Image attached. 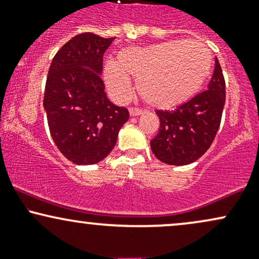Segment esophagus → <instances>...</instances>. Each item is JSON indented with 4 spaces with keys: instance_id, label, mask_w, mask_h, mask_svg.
<instances>
[{
    "instance_id": "esophagus-1",
    "label": "esophagus",
    "mask_w": 259,
    "mask_h": 259,
    "mask_svg": "<svg viewBox=\"0 0 259 259\" xmlns=\"http://www.w3.org/2000/svg\"><path fill=\"white\" fill-rule=\"evenodd\" d=\"M129 112H130V115H132V117H136V115L144 114L145 109L138 108V107H132V108L129 109Z\"/></svg>"
}]
</instances>
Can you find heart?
Wrapping results in <instances>:
<instances>
[{
  "instance_id": "1",
  "label": "heart",
  "mask_w": 259,
  "mask_h": 259,
  "mask_svg": "<svg viewBox=\"0 0 259 259\" xmlns=\"http://www.w3.org/2000/svg\"><path fill=\"white\" fill-rule=\"evenodd\" d=\"M212 53L201 41L171 40L118 52L115 62L103 68L107 89L114 99L132 92L129 79H138L141 99L157 108L169 109L194 97L210 73Z\"/></svg>"
}]
</instances>
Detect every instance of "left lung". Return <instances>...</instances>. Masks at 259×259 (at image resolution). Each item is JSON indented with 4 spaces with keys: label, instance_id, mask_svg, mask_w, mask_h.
<instances>
[{
    "label": "left lung",
    "instance_id": "obj_1",
    "mask_svg": "<svg viewBox=\"0 0 259 259\" xmlns=\"http://www.w3.org/2000/svg\"><path fill=\"white\" fill-rule=\"evenodd\" d=\"M225 103V80L218 58L207 90L178 106L174 111L157 109L159 130L151 148L160 162L186 165L203 156L218 133Z\"/></svg>",
    "mask_w": 259,
    "mask_h": 259
}]
</instances>
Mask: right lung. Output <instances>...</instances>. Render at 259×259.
Returning <instances> with one entry per match:
<instances>
[{
	"label": "right lung",
	"mask_w": 259,
	"mask_h": 259,
	"mask_svg": "<svg viewBox=\"0 0 259 259\" xmlns=\"http://www.w3.org/2000/svg\"><path fill=\"white\" fill-rule=\"evenodd\" d=\"M114 37L74 36L56 53L45 86L44 107L56 146L74 164L106 158L129 119L125 107L107 99L101 79L103 53Z\"/></svg>",
	"instance_id": "right-lung-1"
}]
</instances>
